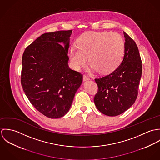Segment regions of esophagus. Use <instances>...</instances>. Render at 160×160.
I'll return each mask as SVG.
<instances>
[{"label":"esophagus","instance_id":"34e87169","mask_svg":"<svg viewBox=\"0 0 160 160\" xmlns=\"http://www.w3.org/2000/svg\"><path fill=\"white\" fill-rule=\"evenodd\" d=\"M89 80H90V79H89L88 76H86V75H84V76H83V81H84V82L88 81H89Z\"/></svg>","mask_w":160,"mask_h":160}]
</instances>
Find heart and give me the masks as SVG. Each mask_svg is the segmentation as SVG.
Returning <instances> with one entry per match:
<instances>
[{
    "mask_svg": "<svg viewBox=\"0 0 160 160\" xmlns=\"http://www.w3.org/2000/svg\"><path fill=\"white\" fill-rule=\"evenodd\" d=\"M78 46H71L69 57L74 68L79 70L88 61L93 71L105 74L113 71L121 63L125 44L122 36L108 31L88 32L78 39Z\"/></svg>",
    "mask_w": 160,
    "mask_h": 160,
    "instance_id": "obj_1",
    "label": "heart"
}]
</instances>
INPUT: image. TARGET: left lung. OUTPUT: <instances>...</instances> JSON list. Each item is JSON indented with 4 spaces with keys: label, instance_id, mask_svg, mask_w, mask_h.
Wrapping results in <instances>:
<instances>
[{
    "label": "left lung",
    "instance_id": "left-lung-1",
    "mask_svg": "<svg viewBox=\"0 0 160 160\" xmlns=\"http://www.w3.org/2000/svg\"><path fill=\"white\" fill-rule=\"evenodd\" d=\"M125 49L122 62L110 74L95 79L98 91L94 97L97 108L115 116L128 110L137 98L142 67L134 41L124 31Z\"/></svg>",
    "mask_w": 160,
    "mask_h": 160
}]
</instances>
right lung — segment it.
I'll list each match as a JSON object with an SVG mask.
<instances>
[{
	"label": "right lung",
	"instance_id": "right-lung-1",
	"mask_svg": "<svg viewBox=\"0 0 160 160\" xmlns=\"http://www.w3.org/2000/svg\"><path fill=\"white\" fill-rule=\"evenodd\" d=\"M71 34L72 30L43 34L23 53V91L36 109L50 118L68 112L82 82V75L69 68Z\"/></svg>",
	"mask_w": 160,
	"mask_h": 160
}]
</instances>
